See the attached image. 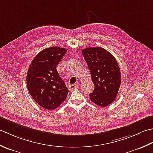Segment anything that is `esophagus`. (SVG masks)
Instances as JSON below:
<instances>
[{
  "label": "esophagus",
  "mask_w": 153,
  "mask_h": 153,
  "mask_svg": "<svg viewBox=\"0 0 153 153\" xmlns=\"http://www.w3.org/2000/svg\"><path fill=\"white\" fill-rule=\"evenodd\" d=\"M78 86L75 84H72V85H70L69 86H68V89H69L70 91H72V90H74L77 88Z\"/></svg>",
  "instance_id": "obj_1"
}]
</instances>
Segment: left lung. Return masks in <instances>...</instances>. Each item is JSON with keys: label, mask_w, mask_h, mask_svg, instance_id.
Returning a JSON list of instances; mask_svg holds the SVG:
<instances>
[{"label": "left lung", "mask_w": 153, "mask_h": 153, "mask_svg": "<svg viewBox=\"0 0 153 153\" xmlns=\"http://www.w3.org/2000/svg\"><path fill=\"white\" fill-rule=\"evenodd\" d=\"M94 85L90 94L91 101L105 107L115 100L121 85V72L116 59L102 48H88L82 50Z\"/></svg>", "instance_id": "obj_1"}]
</instances>
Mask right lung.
<instances>
[{"label":"right lung","mask_w":153,"mask_h":153,"mask_svg":"<svg viewBox=\"0 0 153 153\" xmlns=\"http://www.w3.org/2000/svg\"><path fill=\"white\" fill-rule=\"evenodd\" d=\"M66 52L63 48H46L34 57L28 68V92L40 106L47 110H55L67 96L68 89L56 69Z\"/></svg>","instance_id":"obj_1"}]
</instances>
